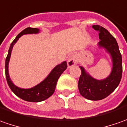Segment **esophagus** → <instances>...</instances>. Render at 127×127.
I'll list each match as a JSON object with an SVG mask.
<instances>
[{
  "label": "esophagus",
  "instance_id": "esophagus-1",
  "mask_svg": "<svg viewBox=\"0 0 127 127\" xmlns=\"http://www.w3.org/2000/svg\"><path fill=\"white\" fill-rule=\"evenodd\" d=\"M79 62V57L77 54H72L69 56L67 60V65L69 67L74 66V64L78 63Z\"/></svg>",
  "mask_w": 127,
  "mask_h": 127
}]
</instances>
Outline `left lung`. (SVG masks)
<instances>
[{"label":"left lung","instance_id":"8db88e82","mask_svg":"<svg viewBox=\"0 0 127 127\" xmlns=\"http://www.w3.org/2000/svg\"><path fill=\"white\" fill-rule=\"evenodd\" d=\"M93 28L98 32L100 41L98 46L104 48L111 56L112 69L110 74L103 80H97L81 68L78 88L83 97L91 100H100L107 97L118 86L122 75V59L117 42L106 29L99 25H93Z\"/></svg>","mask_w":127,"mask_h":127}]
</instances>
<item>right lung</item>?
I'll return each instance as SVG.
<instances>
[{"instance_id":"obj_1","label":"right lung","mask_w":127,"mask_h":127,"mask_svg":"<svg viewBox=\"0 0 127 127\" xmlns=\"http://www.w3.org/2000/svg\"><path fill=\"white\" fill-rule=\"evenodd\" d=\"M38 32H39L38 29L31 28V27H27L24 29L22 32H21L10 44V48L8 50V53L5 59V65L7 82L9 87L12 90V91L17 96H18L19 98L24 100L29 101V102H35V103L45 100L53 94L59 77L67 67L66 61L57 65L43 81L31 89H21L16 86L12 82L9 76V73H8V64H9L13 46L22 35L29 34V33H37Z\"/></svg>"}]
</instances>
